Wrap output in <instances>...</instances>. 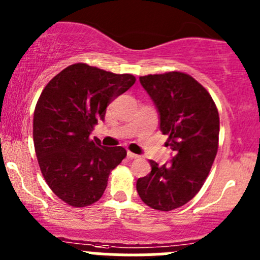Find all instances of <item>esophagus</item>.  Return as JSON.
Listing matches in <instances>:
<instances>
[{
    "mask_svg": "<svg viewBox=\"0 0 260 260\" xmlns=\"http://www.w3.org/2000/svg\"><path fill=\"white\" fill-rule=\"evenodd\" d=\"M127 157H128V158H131V159L140 158V156H138V154H136V153H132V152H129V151L127 152Z\"/></svg>",
    "mask_w": 260,
    "mask_h": 260,
    "instance_id": "esophagus-1",
    "label": "esophagus"
}]
</instances>
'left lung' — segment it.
<instances>
[{
  "label": "left lung",
  "mask_w": 260,
  "mask_h": 260,
  "mask_svg": "<svg viewBox=\"0 0 260 260\" xmlns=\"http://www.w3.org/2000/svg\"><path fill=\"white\" fill-rule=\"evenodd\" d=\"M159 117V129L174 151L170 164L137 180V192L149 208L171 211L200 191L210 172L219 143L216 106L205 88L180 72L140 77Z\"/></svg>",
  "instance_id": "1"
}]
</instances>
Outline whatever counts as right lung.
<instances>
[{
  "label": "right lung",
  "instance_id": "right-lung-1",
  "mask_svg": "<svg viewBox=\"0 0 260 260\" xmlns=\"http://www.w3.org/2000/svg\"><path fill=\"white\" fill-rule=\"evenodd\" d=\"M131 74H114L78 62L55 75L34 112V145L41 174L64 203L84 208L98 201L109 174L127 156L123 147H104L90 133L107 107L135 84Z\"/></svg>",
  "mask_w": 260,
  "mask_h": 260
}]
</instances>
